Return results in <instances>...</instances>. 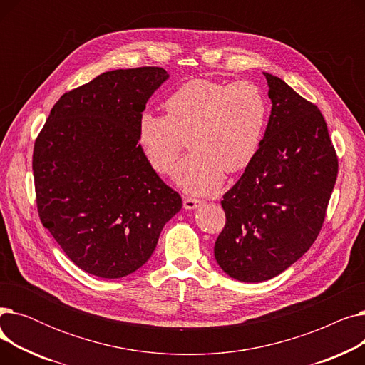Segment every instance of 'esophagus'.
I'll return each instance as SVG.
<instances>
[{"label":"esophagus","instance_id":"34e87169","mask_svg":"<svg viewBox=\"0 0 365 365\" xmlns=\"http://www.w3.org/2000/svg\"><path fill=\"white\" fill-rule=\"evenodd\" d=\"M200 205H201V201L197 200V198H189V197L183 198V207L186 210H194V208H197Z\"/></svg>","mask_w":365,"mask_h":365}]
</instances>
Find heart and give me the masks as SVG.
I'll list each match as a JSON object with an SVG mask.
<instances>
[{
	"label": "heart",
	"instance_id": "1",
	"mask_svg": "<svg viewBox=\"0 0 365 365\" xmlns=\"http://www.w3.org/2000/svg\"><path fill=\"white\" fill-rule=\"evenodd\" d=\"M163 108L165 117L140 115L138 143L153 171L168 175L186 139L190 153L176 167L175 180L189 194L215 192L225 171L245 170L260 150L267 102L255 83L194 78L173 90Z\"/></svg>",
	"mask_w": 365,
	"mask_h": 365
}]
</instances>
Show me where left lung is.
Here are the masks:
<instances>
[{"mask_svg":"<svg viewBox=\"0 0 365 365\" xmlns=\"http://www.w3.org/2000/svg\"><path fill=\"white\" fill-rule=\"evenodd\" d=\"M272 110L260 150L223 195L226 223L215 244L222 269L242 282L279 275L317 240L339 160L321 110L264 72Z\"/></svg>","mask_w":365,"mask_h":365,"instance_id":"left-lung-1","label":"left lung"}]
</instances>
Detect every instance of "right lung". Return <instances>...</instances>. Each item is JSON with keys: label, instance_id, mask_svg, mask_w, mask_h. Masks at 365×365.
Returning <instances> with one entry per match:
<instances>
[{"label": "right lung", "instance_id": "add662e5", "mask_svg": "<svg viewBox=\"0 0 365 365\" xmlns=\"http://www.w3.org/2000/svg\"><path fill=\"white\" fill-rule=\"evenodd\" d=\"M167 78L158 66L103 72L66 91L35 139L38 216L87 274L138 271L182 208L138 143L139 117Z\"/></svg>", "mask_w": 365, "mask_h": 365}]
</instances>
